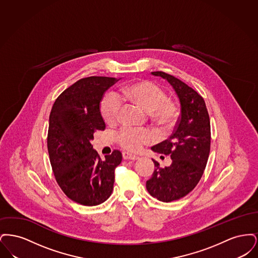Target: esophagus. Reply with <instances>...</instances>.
Returning a JSON list of instances; mask_svg holds the SVG:
<instances>
[{
	"label": "esophagus",
	"instance_id": "esophagus-1",
	"mask_svg": "<svg viewBox=\"0 0 258 258\" xmlns=\"http://www.w3.org/2000/svg\"><path fill=\"white\" fill-rule=\"evenodd\" d=\"M123 160H137V159H139V158H138L137 156H135V155L131 154V153H127V152H123Z\"/></svg>",
	"mask_w": 258,
	"mask_h": 258
}]
</instances>
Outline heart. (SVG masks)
I'll use <instances>...</instances> for the list:
<instances>
[{
	"instance_id": "heart-1",
	"label": "heart",
	"mask_w": 258,
	"mask_h": 258,
	"mask_svg": "<svg viewBox=\"0 0 258 258\" xmlns=\"http://www.w3.org/2000/svg\"><path fill=\"white\" fill-rule=\"evenodd\" d=\"M121 97L125 101L149 112L150 117L164 132H169L177 117L174 101L167 98L166 93L156 83L139 80L123 87ZM121 113V102L113 94H107L100 103V114L109 125L117 123ZM153 137L147 131H137L123 127L117 135L118 143L127 151L137 152L143 145L151 143Z\"/></svg>"
}]
</instances>
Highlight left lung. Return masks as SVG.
<instances>
[{
	"mask_svg": "<svg viewBox=\"0 0 258 258\" xmlns=\"http://www.w3.org/2000/svg\"><path fill=\"white\" fill-rule=\"evenodd\" d=\"M152 74L166 79L181 103V115L171 136L152 147L154 152L170 156L171 165L161 168L153 160L156 169L146 182L152 197L171 202L189 194L204 173L211 147L210 118L205 101L197 91L170 74Z\"/></svg>",
	"mask_w": 258,
	"mask_h": 258,
	"instance_id": "left-lung-1",
	"label": "left lung"
}]
</instances>
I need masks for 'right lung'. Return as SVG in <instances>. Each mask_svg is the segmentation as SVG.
I'll use <instances>...</instances> for the list:
<instances>
[{
  "mask_svg": "<svg viewBox=\"0 0 258 258\" xmlns=\"http://www.w3.org/2000/svg\"><path fill=\"white\" fill-rule=\"evenodd\" d=\"M118 79L90 76L76 81L55 100L50 112L47 149L55 179L63 194L84 206H96L112 194L122 153L99 158L91 140L105 130L100 114L104 93Z\"/></svg>",
  "mask_w": 258,
  "mask_h": 258,
  "instance_id": "right-lung-1",
  "label": "right lung"
}]
</instances>
